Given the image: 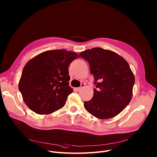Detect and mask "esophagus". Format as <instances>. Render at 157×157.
<instances>
[{
    "label": "esophagus",
    "instance_id": "obj_1",
    "mask_svg": "<svg viewBox=\"0 0 157 157\" xmlns=\"http://www.w3.org/2000/svg\"><path fill=\"white\" fill-rule=\"evenodd\" d=\"M84 86H85V84H84V83H82V84H81V86H80V87H79V88H76V90L79 91H80V90H81L82 88H83Z\"/></svg>",
    "mask_w": 157,
    "mask_h": 157
}]
</instances>
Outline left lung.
I'll return each instance as SVG.
<instances>
[{"mask_svg": "<svg viewBox=\"0 0 157 157\" xmlns=\"http://www.w3.org/2000/svg\"><path fill=\"white\" fill-rule=\"evenodd\" d=\"M79 55L89 63L94 84L92 99L84 101L91 115L109 119L120 113L130 102L135 76L127 61L116 52L94 48Z\"/></svg>", "mask_w": 157, "mask_h": 157, "instance_id": "8db88e82", "label": "left lung"}]
</instances>
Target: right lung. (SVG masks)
Masks as SVG:
<instances>
[{
	"label": "right lung",
	"mask_w": 157,
	"mask_h": 157,
	"mask_svg": "<svg viewBox=\"0 0 157 157\" xmlns=\"http://www.w3.org/2000/svg\"><path fill=\"white\" fill-rule=\"evenodd\" d=\"M79 56L65 49L47 51L28 61L19 82L23 100L32 111L48 115L63 108L73 89L68 67Z\"/></svg>",
	"instance_id": "obj_1"
}]
</instances>
